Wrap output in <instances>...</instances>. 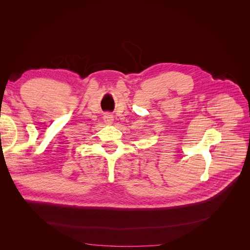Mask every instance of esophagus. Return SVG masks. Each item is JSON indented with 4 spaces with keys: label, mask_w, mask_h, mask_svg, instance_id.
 <instances>
[{
    "label": "esophagus",
    "mask_w": 250,
    "mask_h": 250,
    "mask_svg": "<svg viewBox=\"0 0 250 250\" xmlns=\"http://www.w3.org/2000/svg\"><path fill=\"white\" fill-rule=\"evenodd\" d=\"M103 119H104V122L106 124H111L112 121H113V116L110 115V113H106Z\"/></svg>",
    "instance_id": "esophagus-1"
}]
</instances>
